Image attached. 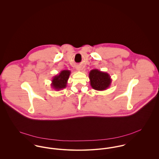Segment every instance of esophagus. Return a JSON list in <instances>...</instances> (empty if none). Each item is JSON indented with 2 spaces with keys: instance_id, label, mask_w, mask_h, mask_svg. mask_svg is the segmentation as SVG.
Returning a JSON list of instances; mask_svg holds the SVG:
<instances>
[{
  "instance_id": "34e87169",
  "label": "esophagus",
  "mask_w": 159,
  "mask_h": 159,
  "mask_svg": "<svg viewBox=\"0 0 159 159\" xmlns=\"http://www.w3.org/2000/svg\"><path fill=\"white\" fill-rule=\"evenodd\" d=\"M76 70H78V71H80V70H81V67H80V66H77V67H76Z\"/></svg>"
}]
</instances>
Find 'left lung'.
Masks as SVG:
<instances>
[{
    "instance_id": "8db88e82",
    "label": "left lung",
    "mask_w": 159,
    "mask_h": 159,
    "mask_svg": "<svg viewBox=\"0 0 159 159\" xmlns=\"http://www.w3.org/2000/svg\"><path fill=\"white\" fill-rule=\"evenodd\" d=\"M89 78L91 87L97 91H105L111 86L112 80L110 75L98 69L92 70L89 72Z\"/></svg>"
}]
</instances>
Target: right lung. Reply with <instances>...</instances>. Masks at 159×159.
I'll return each instance as SVG.
<instances>
[{"instance_id": "add662e5", "label": "right lung", "mask_w": 159, "mask_h": 159, "mask_svg": "<svg viewBox=\"0 0 159 159\" xmlns=\"http://www.w3.org/2000/svg\"><path fill=\"white\" fill-rule=\"evenodd\" d=\"M71 71L68 70H62L58 75L54 76L52 80L51 86L56 91H61L67 87V81Z\"/></svg>"}]
</instances>
